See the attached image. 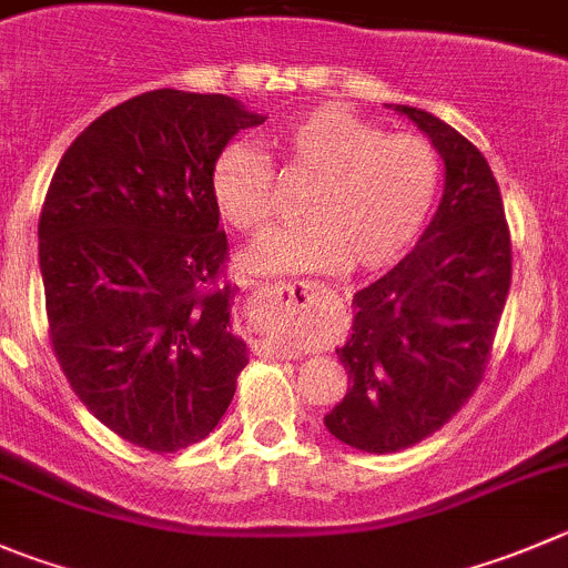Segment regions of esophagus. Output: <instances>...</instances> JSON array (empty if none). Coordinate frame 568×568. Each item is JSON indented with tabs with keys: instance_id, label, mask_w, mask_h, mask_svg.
I'll return each mask as SVG.
<instances>
[{
	"instance_id": "obj_1",
	"label": "esophagus",
	"mask_w": 568,
	"mask_h": 568,
	"mask_svg": "<svg viewBox=\"0 0 568 568\" xmlns=\"http://www.w3.org/2000/svg\"><path fill=\"white\" fill-rule=\"evenodd\" d=\"M260 296H266V300H274V305H302V302L308 300L311 294V283L305 280H296V283H285V280H274V283H266L263 288H257ZM260 353H266V356H280L285 358V349L272 347V344H260Z\"/></svg>"
}]
</instances>
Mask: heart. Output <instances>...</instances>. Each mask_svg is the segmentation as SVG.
<instances>
[{"mask_svg":"<svg viewBox=\"0 0 568 568\" xmlns=\"http://www.w3.org/2000/svg\"><path fill=\"white\" fill-rule=\"evenodd\" d=\"M296 176L314 179L302 195V224L254 243L243 266L254 274L375 272L409 248L439 187V153L420 134H386L356 111L320 105L274 134ZM221 219L243 235L266 232L277 212L274 173L248 145H226L210 171Z\"/></svg>","mask_w":568,"mask_h":568,"instance_id":"1","label":"heart"}]
</instances>
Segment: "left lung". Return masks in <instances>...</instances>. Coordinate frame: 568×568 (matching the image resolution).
Here are the masks:
<instances>
[{
    "label": "left lung",
    "instance_id": "obj_1",
    "mask_svg": "<svg viewBox=\"0 0 568 568\" xmlns=\"http://www.w3.org/2000/svg\"><path fill=\"white\" fill-rule=\"evenodd\" d=\"M445 162V190L420 243L356 291L353 333L336 349L349 389L325 415L349 448L392 454L452 420L481 384L513 277L499 184L474 142L412 105H397Z\"/></svg>",
    "mask_w": 568,
    "mask_h": 568
}]
</instances>
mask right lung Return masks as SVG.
I'll use <instances>...</instances> for the list:
<instances>
[{
	"mask_svg": "<svg viewBox=\"0 0 568 568\" xmlns=\"http://www.w3.org/2000/svg\"><path fill=\"white\" fill-rule=\"evenodd\" d=\"M263 120L226 94H136L81 131L47 190L39 263L52 353L81 404L151 454L204 439L246 367L210 171Z\"/></svg>",
	"mask_w": 568,
	"mask_h": 568,
	"instance_id": "add662e5",
	"label": "right lung"
}]
</instances>
